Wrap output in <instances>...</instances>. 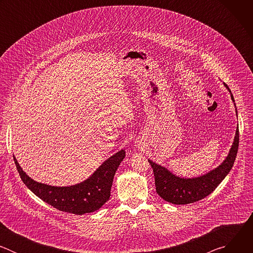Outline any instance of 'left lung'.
<instances>
[{"label": "left lung", "instance_id": "8db88e82", "mask_svg": "<svg viewBox=\"0 0 253 253\" xmlns=\"http://www.w3.org/2000/svg\"><path fill=\"white\" fill-rule=\"evenodd\" d=\"M224 85L231 93L228 86ZM231 99L234 101L232 94ZM238 145L239 132L237 127L234 142L226 159L217 168L197 178L177 177L166 168L148 160L154 173L156 192L165 201L173 204H189L205 198L215 190L231 170L238 151Z\"/></svg>", "mask_w": 253, "mask_h": 253}]
</instances>
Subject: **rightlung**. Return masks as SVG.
<instances>
[{
    "instance_id": "right-lung-1",
    "label": "right lung",
    "mask_w": 253,
    "mask_h": 253,
    "mask_svg": "<svg viewBox=\"0 0 253 253\" xmlns=\"http://www.w3.org/2000/svg\"><path fill=\"white\" fill-rule=\"evenodd\" d=\"M125 151L121 150L107 159L84 182L68 187H56L34 181L14 161L24 184L46 203L60 211L82 215L98 210L110 197L113 178Z\"/></svg>"
}]
</instances>
